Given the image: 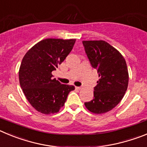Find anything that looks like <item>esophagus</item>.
Masks as SVG:
<instances>
[{
	"mask_svg": "<svg viewBox=\"0 0 147 147\" xmlns=\"http://www.w3.org/2000/svg\"><path fill=\"white\" fill-rule=\"evenodd\" d=\"M76 89H77V90H80L82 89V88H81V87H76Z\"/></svg>",
	"mask_w": 147,
	"mask_h": 147,
	"instance_id": "1",
	"label": "esophagus"
}]
</instances>
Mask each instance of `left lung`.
Segmentation results:
<instances>
[{"label": "left lung", "instance_id": "left-lung-1", "mask_svg": "<svg viewBox=\"0 0 147 147\" xmlns=\"http://www.w3.org/2000/svg\"><path fill=\"white\" fill-rule=\"evenodd\" d=\"M92 67L97 70L99 80L94 88V98L85 102L90 112L102 114L110 111L121 101L127 91L129 74L124 57L104 40L83 41Z\"/></svg>", "mask_w": 147, "mask_h": 147}]
</instances>
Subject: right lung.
Returning a JSON list of instances; mask_svg holds the SVG:
<instances>
[{"mask_svg": "<svg viewBox=\"0 0 147 147\" xmlns=\"http://www.w3.org/2000/svg\"><path fill=\"white\" fill-rule=\"evenodd\" d=\"M76 39L48 38L35 44L22 59L19 81L26 98L41 113L59 111L74 86L61 84L53 78L55 71L72 50Z\"/></svg>", "mask_w": 147, "mask_h": 147, "instance_id": "1", "label": "right lung"}]
</instances>
